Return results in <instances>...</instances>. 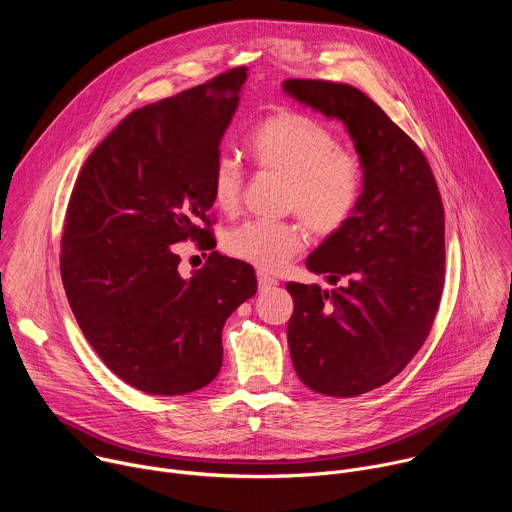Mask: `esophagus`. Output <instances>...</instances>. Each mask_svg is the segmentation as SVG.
Wrapping results in <instances>:
<instances>
[{"instance_id": "34e87169", "label": "esophagus", "mask_w": 512, "mask_h": 512, "mask_svg": "<svg viewBox=\"0 0 512 512\" xmlns=\"http://www.w3.org/2000/svg\"><path fill=\"white\" fill-rule=\"evenodd\" d=\"M257 283H259V289H261V291H269L271 287L277 285V279L271 277V275L265 273V271H257Z\"/></svg>"}]
</instances>
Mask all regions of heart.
<instances>
[{
  "instance_id": "b5f03b06",
  "label": "heart",
  "mask_w": 512,
  "mask_h": 512,
  "mask_svg": "<svg viewBox=\"0 0 512 512\" xmlns=\"http://www.w3.org/2000/svg\"><path fill=\"white\" fill-rule=\"evenodd\" d=\"M247 150L261 172L283 178V210L296 212L312 233L332 235L354 216L364 190L360 160L312 117L285 109L265 117L253 129ZM210 192L225 214L239 208L243 172L235 160L218 158ZM304 245L306 235L296 221H249L225 239L231 257L261 271L281 269Z\"/></svg>"
}]
</instances>
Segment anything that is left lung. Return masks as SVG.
Returning <instances> with one entry per match:
<instances>
[{
    "label": "left lung",
    "mask_w": 512,
    "mask_h": 512,
    "mask_svg": "<svg viewBox=\"0 0 512 512\" xmlns=\"http://www.w3.org/2000/svg\"><path fill=\"white\" fill-rule=\"evenodd\" d=\"M283 91L342 121L364 172L354 216L306 261L340 285H285L298 377L316 393L354 397L397 377L431 330L444 289V204L415 141L362 91L300 79Z\"/></svg>",
    "instance_id": "obj_1"
}]
</instances>
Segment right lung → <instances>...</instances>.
<instances>
[{
  "label": "right lung",
  "instance_id": "add662e5",
  "mask_svg": "<svg viewBox=\"0 0 512 512\" xmlns=\"http://www.w3.org/2000/svg\"><path fill=\"white\" fill-rule=\"evenodd\" d=\"M247 68L129 113L72 188L60 275L72 314L107 367L150 395L206 387L223 326L257 291L249 263L210 253L180 275L176 243L208 241L210 180Z\"/></svg>",
  "mask_w": 512,
  "mask_h": 512
}]
</instances>
